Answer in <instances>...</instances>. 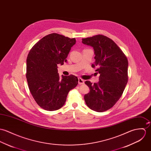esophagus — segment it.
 <instances>
[{"mask_svg":"<svg viewBox=\"0 0 151 151\" xmlns=\"http://www.w3.org/2000/svg\"><path fill=\"white\" fill-rule=\"evenodd\" d=\"M78 83L80 85L81 84H83L84 83V80L82 79L81 78H78Z\"/></svg>","mask_w":151,"mask_h":151,"instance_id":"obj_1","label":"esophagus"}]
</instances>
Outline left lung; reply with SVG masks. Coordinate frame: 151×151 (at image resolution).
<instances>
[{"label":"left lung","mask_w":151,"mask_h":151,"mask_svg":"<svg viewBox=\"0 0 151 151\" xmlns=\"http://www.w3.org/2000/svg\"><path fill=\"white\" fill-rule=\"evenodd\" d=\"M82 43L93 48L96 61L92 67L97 68L100 75L97 83L85 82L90 90L84 95L85 102L94 111H107L119 100L127 84L128 60L117 45L105 36L82 39Z\"/></svg>","instance_id":"8db88e82"}]
</instances>
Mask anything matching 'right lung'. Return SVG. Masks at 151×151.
<instances>
[{"mask_svg":"<svg viewBox=\"0 0 151 151\" xmlns=\"http://www.w3.org/2000/svg\"><path fill=\"white\" fill-rule=\"evenodd\" d=\"M76 43L75 38L53 33L37 42L27 59L26 77L31 94L36 103L47 111H55L65 103L69 91L78 84L76 76L60 78L57 65L64 64Z\"/></svg>","mask_w":151,"mask_h":151,"instance_id":"add662e5","label":"right lung"}]
</instances>
